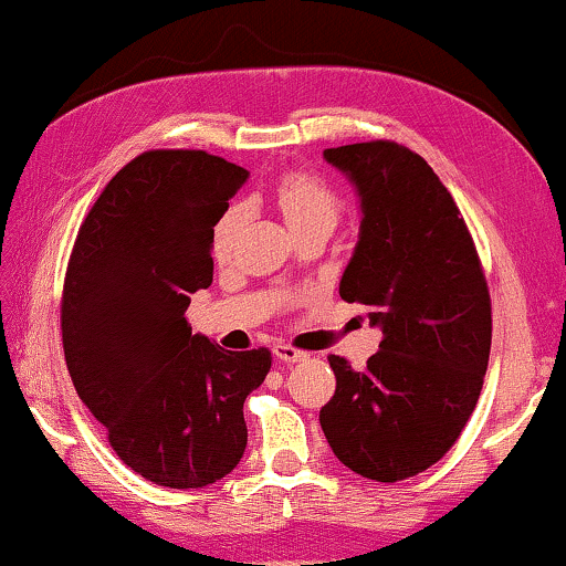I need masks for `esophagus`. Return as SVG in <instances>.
I'll use <instances>...</instances> for the list:
<instances>
[{"mask_svg":"<svg viewBox=\"0 0 566 566\" xmlns=\"http://www.w3.org/2000/svg\"><path fill=\"white\" fill-rule=\"evenodd\" d=\"M273 355H275L277 360H283V363H301V360L308 358V353L296 350V347L285 345V343H277V345L273 347Z\"/></svg>","mask_w":566,"mask_h":566,"instance_id":"obj_1","label":"esophagus"}]
</instances>
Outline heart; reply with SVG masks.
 <instances>
[{
	"label": "heart",
	"mask_w": 566,
	"mask_h": 566,
	"mask_svg": "<svg viewBox=\"0 0 566 566\" xmlns=\"http://www.w3.org/2000/svg\"><path fill=\"white\" fill-rule=\"evenodd\" d=\"M275 203L281 208L283 219L289 227L296 231L308 223H332L335 227L339 219V203L337 192L329 188L322 177L312 172H285L277 177L275 182ZM242 206L231 203L221 211L211 229V250L219 260L227 258L234 244L237 229L242 223Z\"/></svg>",
	"instance_id": "heart-1"
}]
</instances>
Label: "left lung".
Wrapping results in <instances>:
<instances>
[{
    "label": "left lung",
    "mask_w": 566,
    "mask_h": 566,
    "mask_svg": "<svg viewBox=\"0 0 566 566\" xmlns=\"http://www.w3.org/2000/svg\"><path fill=\"white\" fill-rule=\"evenodd\" d=\"M360 198L358 244L339 296L368 306L378 353L355 370L329 355L337 389L319 422L355 474L399 482L443 459L467 428L492 345L474 239L420 154L394 142L324 149Z\"/></svg>",
    "instance_id": "8db88e82"
}]
</instances>
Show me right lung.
<instances>
[{
  "mask_svg": "<svg viewBox=\"0 0 566 566\" xmlns=\"http://www.w3.org/2000/svg\"><path fill=\"white\" fill-rule=\"evenodd\" d=\"M244 167L196 149L130 159L76 234L61 296L74 389L118 459L159 486L198 490L247 448L244 399L270 350L231 353L192 335L190 293L213 281L211 229Z\"/></svg>",
  "mask_w": 566,
  "mask_h": 566,
  "instance_id": "obj_1",
  "label": "right lung"
}]
</instances>
